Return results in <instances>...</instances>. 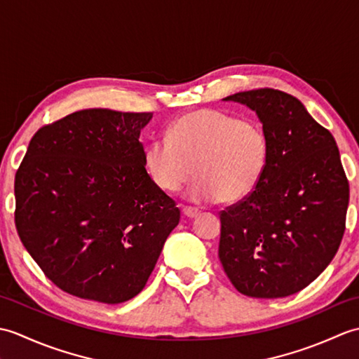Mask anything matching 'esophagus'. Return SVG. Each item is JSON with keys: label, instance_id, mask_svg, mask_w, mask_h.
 Returning a JSON list of instances; mask_svg holds the SVG:
<instances>
[{"label": "esophagus", "instance_id": "esophagus-1", "mask_svg": "<svg viewBox=\"0 0 359 359\" xmlns=\"http://www.w3.org/2000/svg\"><path fill=\"white\" fill-rule=\"evenodd\" d=\"M182 212H184V216L188 217V219H194V217L199 216V211L193 210V208H184V210H182Z\"/></svg>", "mask_w": 359, "mask_h": 359}]
</instances>
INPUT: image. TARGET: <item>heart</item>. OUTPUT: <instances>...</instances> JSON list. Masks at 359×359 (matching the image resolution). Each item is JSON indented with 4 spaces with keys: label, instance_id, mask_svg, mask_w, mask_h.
Returning <instances> with one entry per match:
<instances>
[{
    "label": "heart",
    "instance_id": "b5f03b06",
    "mask_svg": "<svg viewBox=\"0 0 359 359\" xmlns=\"http://www.w3.org/2000/svg\"><path fill=\"white\" fill-rule=\"evenodd\" d=\"M269 160L270 140L261 125L215 109L182 116L144 152L151 179L165 193L180 191L199 175L188 191L194 203L243 201L261 184Z\"/></svg>",
    "mask_w": 359,
    "mask_h": 359
}]
</instances>
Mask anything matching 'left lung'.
<instances>
[{
  "instance_id": "1",
  "label": "left lung",
  "mask_w": 359,
  "mask_h": 359,
  "mask_svg": "<svg viewBox=\"0 0 359 359\" xmlns=\"http://www.w3.org/2000/svg\"><path fill=\"white\" fill-rule=\"evenodd\" d=\"M224 100L257 114L270 160L255 191L220 211L219 259L242 294H294L327 269L344 236L348 180L337 142L282 90L253 89Z\"/></svg>"
}]
</instances>
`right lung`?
<instances>
[{"label": "right lung", "instance_id": "right-lung-1", "mask_svg": "<svg viewBox=\"0 0 359 359\" xmlns=\"http://www.w3.org/2000/svg\"><path fill=\"white\" fill-rule=\"evenodd\" d=\"M152 112L83 109L38 129L15 175L22 245L63 292L120 304L139 294L180 210L147 172Z\"/></svg>", "mask_w": 359, "mask_h": 359}]
</instances>
